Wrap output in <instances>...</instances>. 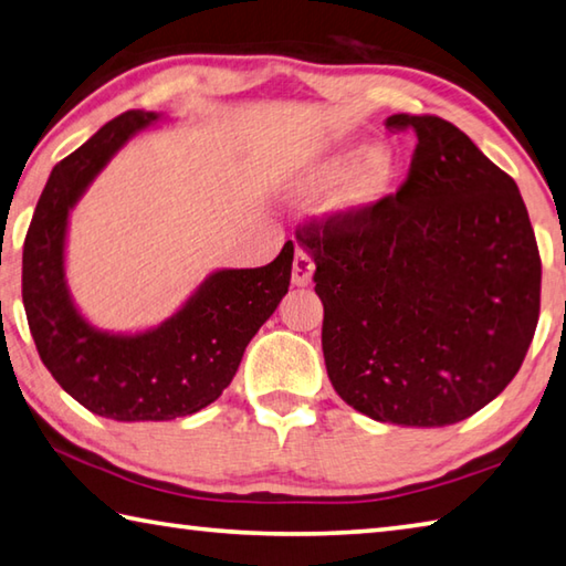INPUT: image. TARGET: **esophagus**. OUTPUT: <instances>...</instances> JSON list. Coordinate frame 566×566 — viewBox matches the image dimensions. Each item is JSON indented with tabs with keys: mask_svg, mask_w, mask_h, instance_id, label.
<instances>
[{
	"mask_svg": "<svg viewBox=\"0 0 566 566\" xmlns=\"http://www.w3.org/2000/svg\"><path fill=\"white\" fill-rule=\"evenodd\" d=\"M312 276H314L312 254L306 252L304 248H296V252H294V266H292V284L306 286V284H312Z\"/></svg>",
	"mask_w": 566,
	"mask_h": 566,
	"instance_id": "esophagus-1",
	"label": "esophagus"
}]
</instances>
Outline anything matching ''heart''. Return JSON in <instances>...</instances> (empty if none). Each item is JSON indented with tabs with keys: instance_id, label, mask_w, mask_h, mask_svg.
<instances>
[{
	"instance_id": "heart-1",
	"label": "heart",
	"mask_w": 566,
	"mask_h": 566,
	"mask_svg": "<svg viewBox=\"0 0 566 566\" xmlns=\"http://www.w3.org/2000/svg\"><path fill=\"white\" fill-rule=\"evenodd\" d=\"M403 178V163L390 148H371L366 140L342 143L322 156L312 158L296 172L294 190L316 195L336 189V210L348 218H364L374 212L398 190Z\"/></svg>"
}]
</instances>
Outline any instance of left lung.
I'll use <instances>...</instances> for the list:
<instances>
[{
	"label": "left lung",
	"mask_w": 566,
	"mask_h": 566,
	"mask_svg": "<svg viewBox=\"0 0 566 566\" xmlns=\"http://www.w3.org/2000/svg\"><path fill=\"white\" fill-rule=\"evenodd\" d=\"M413 130L400 190L381 208L306 222L326 374L381 423L443 428L478 413L520 371L539 318L542 262L517 182L438 116Z\"/></svg>",
	"instance_id": "left-lung-1"
}]
</instances>
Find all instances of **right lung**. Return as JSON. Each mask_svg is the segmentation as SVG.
<instances>
[{
	"mask_svg": "<svg viewBox=\"0 0 566 566\" xmlns=\"http://www.w3.org/2000/svg\"><path fill=\"white\" fill-rule=\"evenodd\" d=\"M160 120L126 111L51 170L22 254V300L41 361L91 413L120 423L192 416L218 400L290 290L294 244L256 270H218L166 322L136 334L84 318L66 284L69 214L116 150Z\"/></svg>",
	"mask_w": 566,
	"mask_h": 566,
	"instance_id": "right-lung-1",
	"label": "right lung"
}]
</instances>
